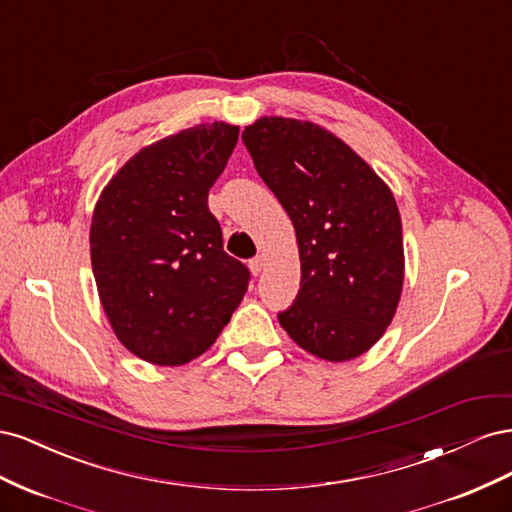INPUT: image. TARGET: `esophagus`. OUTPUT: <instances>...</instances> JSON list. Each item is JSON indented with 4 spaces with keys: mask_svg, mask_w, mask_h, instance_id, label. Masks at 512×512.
Listing matches in <instances>:
<instances>
[{
    "mask_svg": "<svg viewBox=\"0 0 512 512\" xmlns=\"http://www.w3.org/2000/svg\"><path fill=\"white\" fill-rule=\"evenodd\" d=\"M250 269H252L254 275H258L262 269H265V258H262V256L252 258V260H250Z\"/></svg>",
    "mask_w": 512,
    "mask_h": 512,
    "instance_id": "esophagus-1",
    "label": "esophagus"
}]
</instances>
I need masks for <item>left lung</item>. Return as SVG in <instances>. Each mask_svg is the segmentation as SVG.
<instances>
[{
    "mask_svg": "<svg viewBox=\"0 0 512 512\" xmlns=\"http://www.w3.org/2000/svg\"><path fill=\"white\" fill-rule=\"evenodd\" d=\"M241 138L297 232L301 288L277 320L320 359H356L384 335L404 286L391 190L344 141L309 121L262 117Z\"/></svg>",
    "mask_w": 512,
    "mask_h": 512,
    "instance_id": "8db88e82",
    "label": "left lung"
}]
</instances>
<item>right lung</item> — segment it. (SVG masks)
<instances>
[{"label":"right lung","instance_id":"add662e5","mask_svg":"<svg viewBox=\"0 0 512 512\" xmlns=\"http://www.w3.org/2000/svg\"><path fill=\"white\" fill-rule=\"evenodd\" d=\"M239 128L215 121L141 149L104 188L91 267L108 322L138 359L183 365L213 346L250 269L224 252L207 198Z\"/></svg>","mask_w":512,"mask_h":512}]
</instances>
